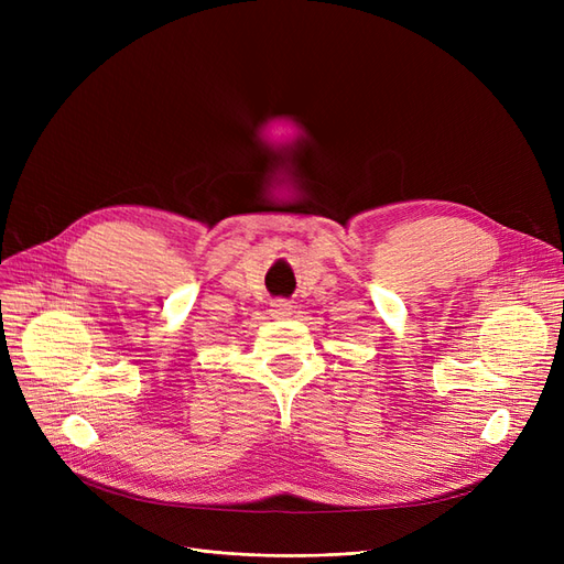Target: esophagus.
Instances as JSON below:
<instances>
[{
	"mask_svg": "<svg viewBox=\"0 0 564 564\" xmlns=\"http://www.w3.org/2000/svg\"><path fill=\"white\" fill-rule=\"evenodd\" d=\"M270 313H272V317L284 319V317H289V315L294 313V305H292V303H286V301H275V303H272Z\"/></svg>",
	"mask_w": 564,
	"mask_h": 564,
	"instance_id": "1",
	"label": "esophagus"
}]
</instances>
